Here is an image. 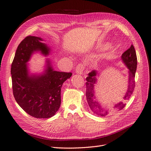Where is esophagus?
Returning <instances> with one entry per match:
<instances>
[{
    "mask_svg": "<svg viewBox=\"0 0 151 151\" xmlns=\"http://www.w3.org/2000/svg\"><path fill=\"white\" fill-rule=\"evenodd\" d=\"M84 69V67L83 65V64L82 63H79L77 65V67H76V73L78 74H83V71Z\"/></svg>",
    "mask_w": 151,
    "mask_h": 151,
    "instance_id": "esophagus-1",
    "label": "esophagus"
}]
</instances>
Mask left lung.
<instances>
[{"label": "left lung", "mask_w": 151, "mask_h": 151, "mask_svg": "<svg viewBox=\"0 0 151 151\" xmlns=\"http://www.w3.org/2000/svg\"><path fill=\"white\" fill-rule=\"evenodd\" d=\"M122 59L129 70L128 88L125 96H123V101L114 105L112 110H110V111H118L124 108L126 105L124 101L129 99L135 88V76L137 65V58L133 45H132L131 47L122 54ZM97 75L98 72L96 70H93L89 73L88 76L86 77V99L91 111L95 114H97L98 115L105 116L108 115L109 111H108V109L107 110L103 108L95 98L94 86L97 83Z\"/></svg>", "instance_id": "left-lung-1"}]
</instances>
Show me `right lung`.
Segmentation results:
<instances>
[{"label":"right lung","mask_w":151,"mask_h":151,"mask_svg":"<svg viewBox=\"0 0 151 151\" xmlns=\"http://www.w3.org/2000/svg\"><path fill=\"white\" fill-rule=\"evenodd\" d=\"M42 41L33 36H26L22 41L16 50L11 74L14 97L20 107L33 117L49 118L60 108L62 84L72 74L54 70L48 60L43 74H29L27 64L33 53L40 52L47 56L50 52Z\"/></svg>","instance_id":"right-lung-1"}]
</instances>
